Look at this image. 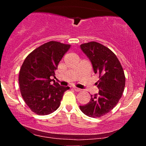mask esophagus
I'll use <instances>...</instances> for the list:
<instances>
[{"mask_svg": "<svg viewBox=\"0 0 146 146\" xmlns=\"http://www.w3.org/2000/svg\"><path fill=\"white\" fill-rule=\"evenodd\" d=\"M73 89H74L75 91H77V92H79V91H80V90H81V89H80V88H77V87H73Z\"/></svg>", "mask_w": 146, "mask_h": 146, "instance_id": "1", "label": "esophagus"}]
</instances>
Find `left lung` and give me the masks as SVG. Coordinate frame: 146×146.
<instances>
[{
	"instance_id": "left-lung-1",
	"label": "left lung",
	"mask_w": 146,
	"mask_h": 146,
	"mask_svg": "<svg viewBox=\"0 0 146 146\" xmlns=\"http://www.w3.org/2000/svg\"><path fill=\"white\" fill-rule=\"evenodd\" d=\"M80 47L100 80L95 83L99 93L91 95L90 102L80 108L87 116L100 117L111 111L121 98L125 84L124 71L116 55L104 45L93 41L82 44Z\"/></svg>"
}]
</instances>
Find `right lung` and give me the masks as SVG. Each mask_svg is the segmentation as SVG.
<instances>
[{"mask_svg":"<svg viewBox=\"0 0 146 146\" xmlns=\"http://www.w3.org/2000/svg\"><path fill=\"white\" fill-rule=\"evenodd\" d=\"M70 47L71 44L48 42L31 52L23 62L18 78L20 90L26 104L37 115L56 111L64 92L69 89L51 78L56 77L58 64Z\"/></svg>","mask_w":146,"mask_h":146,"instance_id":"1","label":"right lung"}]
</instances>
